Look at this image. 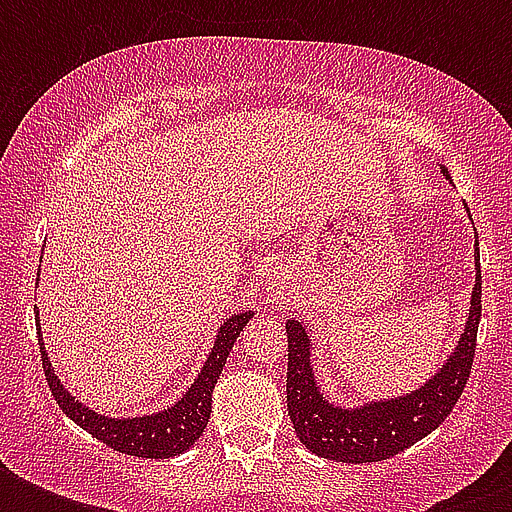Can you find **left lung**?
Wrapping results in <instances>:
<instances>
[{"mask_svg": "<svg viewBox=\"0 0 512 512\" xmlns=\"http://www.w3.org/2000/svg\"><path fill=\"white\" fill-rule=\"evenodd\" d=\"M446 177V167H441ZM473 220V217H470ZM481 321V257L476 236V284L460 340L433 377L404 396L340 406L321 393L313 372V342L303 319L287 321V409L305 449L337 462H380L396 457L441 425L468 385Z\"/></svg>", "mask_w": 512, "mask_h": 512, "instance_id": "8db88e82", "label": "left lung"}]
</instances>
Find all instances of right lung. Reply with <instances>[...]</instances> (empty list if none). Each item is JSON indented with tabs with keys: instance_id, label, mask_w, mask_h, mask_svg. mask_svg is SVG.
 I'll return each instance as SVG.
<instances>
[{
	"instance_id": "obj_1",
	"label": "right lung",
	"mask_w": 512,
	"mask_h": 512,
	"mask_svg": "<svg viewBox=\"0 0 512 512\" xmlns=\"http://www.w3.org/2000/svg\"><path fill=\"white\" fill-rule=\"evenodd\" d=\"M252 313L255 311L233 313L220 324L215 345L209 350L199 377L193 380L191 388L185 390L183 398H177L175 404L162 409V412L140 414V417H108V414H98L90 406H84L58 380V374L50 364V356L44 350V342L39 340L44 377H47V385H50L52 396H55L60 409L79 428L87 430L92 438H98L116 452L132 454V457L167 460V457L183 454L188 446L196 444L204 428H207L209 412H212V390L217 385V377L223 374L225 358L233 350V342L241 335V329L247 327V321L252 319ZM36 329H39V313H36ZM39 335H42V329H39Z\"/></svg>"
}]
</instances>
